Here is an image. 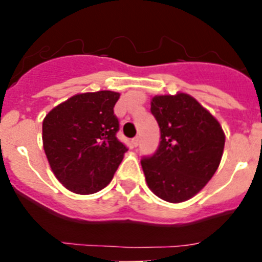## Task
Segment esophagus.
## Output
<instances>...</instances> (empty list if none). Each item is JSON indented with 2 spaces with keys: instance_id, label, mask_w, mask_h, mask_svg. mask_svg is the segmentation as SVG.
Wrapping results in <instances>:
<instances>
[{
  "instance_id": "obj_1",
  "label": "esophagus",
  "mask_w": 262,
  "mask_h": 262,
  "mask_svg": "<svg viewBox=\"0 0 262 262\" xmlns=\"http://www.w3.org/2000/svg\"><path fill=\"white\" fill-rule=\"evenodd\" d=\"M139 142H140V139H139V136H135V138L133 139V145H134V147H138Z\"/></svg>"
}]
</instances>
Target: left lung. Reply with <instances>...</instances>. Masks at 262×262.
Returning <instances> with one entry per match:
<instances>
[{
  "instance_id": "left-lung-1",
  "label": "left lung",
  "mask_w": 262,
  "mask_h": 262,
  "mask_svg": "<svg viewBox=\"0 0 262 262\" xmlns=\"http://www.w3.org/2000/svg\"><path fill=\"white\" fill-rule=\"evenodd\" d=\"M151 113L160 127V143L142 168L152 191L166 202L195 195L216 172L224 148L221 124L187 94L157 96Z\"/></svg>"
}]
</instances>
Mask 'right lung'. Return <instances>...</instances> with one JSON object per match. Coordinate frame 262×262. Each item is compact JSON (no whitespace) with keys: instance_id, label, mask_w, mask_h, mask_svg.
<instances>
[{"instance_id":"add662e5","label":"right lung","mask_w":262,"mask_h":262,"mask_svg":"<svg viewBox=\"0 0 262 262\" xmlns=\"http://www.w3.org/2000/svg\"><path fill=\"white\" fill-rule=\"evenodd\" d=\"M119 93L73 96L43 120V147L51 169L68 190L93 194L107 186L128 149L117 138Z\"/></svg>"}]
</instances>
